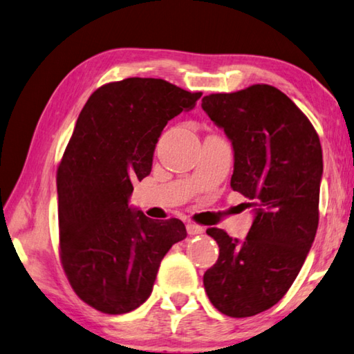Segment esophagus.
<instances>
[{"mask_svg":"<svg viewBox=\"0 0 354 354\" xmlns=\"http://www.w3.org/2000/svg\"><path fill=\"white\" fill-rule=\"evenodd\" d=\"M185 229H187V234L189 235H199L204 232V227L203 226H198V224L195 223H187V226H185Z\"/></svg>","mask_w":354,"mask_h":354,"instance_id":"esophagus-1","label":"esophagus"}]
</instances>
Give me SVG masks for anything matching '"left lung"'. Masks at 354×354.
<instances>
[{
	"label": "left lung",
	"mask_w": 354,
	"mask_h": 354,
	"mask_svg": "<svg viewBox=\"0 0 354 354\" xmlns=\"http://www.w3.org/2000/svg\"><path fill=\"white\" fill-rule=\"evenodd\" d=\"M201 106L232 142L230 187L255 215L241 243L223 229L205 230L220 255L204 274V289L226 316H255L288 292L311 249L322 147L306 115L271 85L205 95Z\"/></svg>",
	"instance_id": "obj_1"
}]
</instances>
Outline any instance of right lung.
I'll return each mask as SVG.
<instances>
[{
  "label": "right lung",
  "instance_id": "obj_1",
  "mask_svg": "<svg viewBox=\"0 0 354 354\" xmlns=\"http://www.w3.org/2000/svg\"><path fill=\"white\" fill-rule=\"evenodd\" d=\"M201 95L130 77L95 89L77 119L57 170L60 260L74 292L97 311L142 305L160 260L187 236L181 220L155 221L128 199L134 179L150 175L167 122Z\"/></svg>",
  "mask_w": 354,
  "mask_h": 354
}]
</instances>
